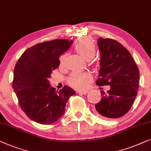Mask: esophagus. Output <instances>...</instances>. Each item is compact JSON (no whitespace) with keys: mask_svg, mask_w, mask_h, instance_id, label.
I'll use <instances>...</instances> for the list:
<instances>
[{"mask_svg":"<svg viewBox=\"0 0 151 151\" xmlns=\"http://www.w3.org/2000/svg\"><path fill=\"white\" fill-rule=\"evenodd\" d=\"M78 93L80 94H87L88 91H78Z\"/></svg>","mask_w":151,"mask_h":151,"instance_id":"34e87169","label":"esophagus"}]
</instances>
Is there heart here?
<instances>
[{"instance_id": "heart-1", "label": "heart", "mask_w": 151, "mask_h": 151, "mask_svg": "<svg viewBox=\"0 0 151 151\" xmlns=\"http://www.w3.org/2000/svg\"><path fill=\"white\" fill-rule=\"evenodd\" d=\"M75 48L76 52L86 60L92 59L96 54V46L90 38L84 37L79 39L75 43ZM65 55L60 57V64L62 65ZM92 80V76L88 73H77L74 72L69 76L68 81L72 87L78 90L86 88Z\"/></svg>"}]
</instances>
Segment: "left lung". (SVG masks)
<instances>
[{
  "label": "left lung",
  "instance_id": "8db88e82",
  "mask_svg": "<svg viewBox=\"0 0 151 151\" xmlns=\"http://www.w3.org/2000/svg\"><path fill=\"white\" fill-rule=\"evenodd\" d=\"M101 54L99 86H110L95 105L96 113L107 119L118 118L131 109L137 94L139 72L128 50L116 40L98 39Z\"/></svg>",
  "mask_w": 151,
  "mask_h": 151
}]
</instances>
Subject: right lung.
Here are the masks:
<instances>
[{"mask_svg": "<svg viewBox=\"0 0 151 151\" xmlns=\"http://www.w3.org/2000/svg\"><path fill=\"white\" fill-rule=\"evenodd\" d=\"M73 42L60 39L37 44L25 50L16 63L13 88L21 109L34 122H56L64 114L69 98L75 94L68 86L57 92L48 81L52 70L59 66V57Z\"/></svg>", "mask_w": 151, "mask_h": 151, "instance_id": "add662e5", "label": "right lung"}]
</instances>
